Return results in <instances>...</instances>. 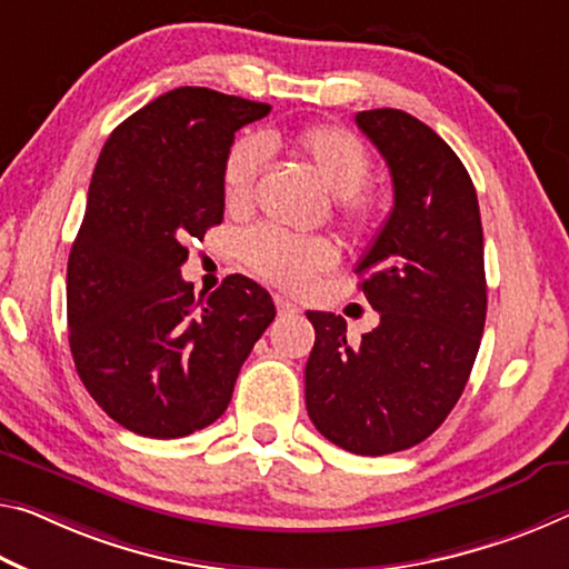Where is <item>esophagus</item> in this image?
<instances>
[{
	"label": "esophagus",
	"instance_id": "34e87169",
	"mask_svg": "<svg viewBox=\"0 0 569 569\" xmlns=\"http://www.w3.org/2000/svg\"><path fill=\"white\" fill-rule=\"evenodd\" d=\"M276 309L281 317H296V313L301 311L299 303H293L291 299H286V296H278V293H276Z\"/></svg>",
	"mask_w": 569,
	"mask_h": 569
}]
</instances>
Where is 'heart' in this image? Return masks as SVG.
<instances>
[{"mask_svg":"<svg viewBox=\"0 0 569 569\" xmlns=\"http://www.w3.org/2000/svg\"><path fill=\"white\" fill-rule=\"evenodd\" d=\"M270 143L283 141L296 157L313 169L319 182L333 194V210L349 236L365 238L380 220V202L367 179L372 174V154L355 131L337 123H309L288 131L286 137L270 133ZM268 161V149L252 133L238 137L222 159V194L230 207H246ZM238 256L252 273L266 281L299 291L311 278L337 263V248L327 238H296L276 228H252L238 240Z\"/></svg>","mask_w":569,"mask_h":569,"instance_id":"heart-1","label":"heart"}]
</instances>
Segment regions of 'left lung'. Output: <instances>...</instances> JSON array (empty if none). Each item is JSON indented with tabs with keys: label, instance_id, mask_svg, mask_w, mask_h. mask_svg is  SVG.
Wrapping results in <instances>:
<instances>
[{
	"label": "left lung",
	"instance_id": "obj_1",
	"mask_svg": "<svg viewBox=\"0 0 569 569\" xmlns=\"http://www.w3.org/2000/svg\"><path fill=\"white\" fill-rule=\"evenodd\" d=\"M357 126L395 189L357 266L380 327L351 347L345 319L306 311L317 329L306 410L333 446L385 456L422 443L461 398L486 321L483 230L463 161L430 126L398 108L359 111Z\"/></svg>",
	"mask_w": 569,
	"mask_h": 569
}]
</instances>
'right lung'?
I'll return each mask as SVG.
<instances>
[{"label": "right lung", "mask_w": 569, "mask_h": 569, "mask_svg": "<svg viewBox=\"0 0 569 569\" xmlns=\"http://www.w3.org/2000/svg\"><path fill=\"white\" fill-rule=\"evenodd\" d=\"M268 103L174 88L113 129L68 258V329L90 398L126 430L182 438L228 410L276 319L266 288L228 276L194 299L187 242L222 222V159Z\"/></svg>", "instance_id": "obj_1"}]
</instances>
